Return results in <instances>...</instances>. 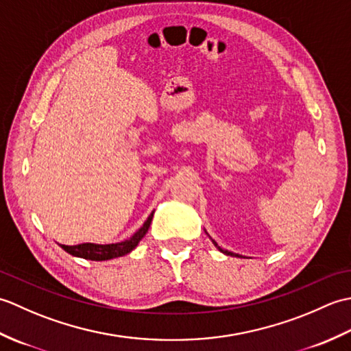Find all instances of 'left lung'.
Returning a JSON list of instances; mask_svg holds the SVG:
<instances>
[{
	"label": "left lung",
	"mask_w": 351,
	"mask_h": 351,
	"mask_svg": "<svg viewBox=\"0 0 351 351\" xmlns=\"http://www.w3.org/2000/svg\"><path fill=\"white\" fill-rule=\"evenodd\" d=\"M215 245H217V243H215V241H213ZM217 249L220 250V252H223V253H226V255H230V256H238V255H235V253H232V252H228V250H223V249H220L219 247V245H217Z\"/></svg>",
	"instance_id": "left-lung-1"
}]
</instances>
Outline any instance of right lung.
<instances>
[{
    "instance_id": "1",
    "label": "right lung",
    "mask_w": 351,
    "mask_h": 351,
    "mask_svg": "<svg viewBox=\"0 0 351 351\" xmlns=\"http://www.w3.org/2000/svg\"><path fill=\"white\" fill-rule=\"evenodd\" d=\"M152 217H154V213L149 215L147 220L145 221V225L141 226L137 230V232L130 238V240L122 241V243H116V244L83 243V244H78V245L60 244V247L68 253H71V255H73V256L90 259V261H107V259H111V258L123 256V255H126V253H130L132 249H136V245L138 244L141 238L145 237L149 226H151Z\"/></svg>"
}]
</instances>
